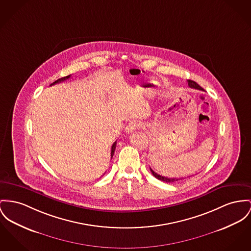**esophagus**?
I'll use <instances>...</instances> for the list:
<instances>
[{
    "mask_svg": "<svg viewBox=\"0 0 251 251\" xmlns=\"http://www.w3.org/2000/svg\"><path fill=\"white\" fill-rule=\"evenodd\" d=\"M141 126H142V123L140 121H132L127 125V126L126 128V132L131 133V132H133L134 130L140 128Z\"/></svg>",
    "mask_w": 251,
    "mask_h": 251,
    "instance_id": "obj_1",
    "label": "esophagus"
}]
</instances>
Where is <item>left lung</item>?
I'll use <instances>...</instances> for the list:
<instances>
[{"label": "left lung", "mask_w": 251, "mask_h": 251, "mask_svg": "<svg viewBox=\"0 0 251 251\" xmlns=\"http://www.w3.org/2000/svg\"><path fill=\"white\" fill-rule=\"evenodd\" d=\"M187 83H188V86L191 87V88H196V89H199V90H203L199 84H197L196 82L194 81H191V80H187ZM151 173L153 174V176L163 182H166V183H173V182H176V181H179V179H176V178H167L165 176H162V175H159L158 173H156L155 171H153L151 168Z\"/></svg>", "instance_id": "left-lung-1"}]
</instances>
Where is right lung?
I'll list each match as a JSON object with an SVG mask.
<instances>
[{"label": "right lung", "mask_w": 251, "mask_h": 251, "mask_svg": "<svg viewBox=\"0 0 251 251\" xmlns=\"http://www.w3.org/2000/svg\"><path fill=\"white\" fill-rule=\"evenodd\" d=\"M70 76L71 75H68V76H66V77H63V78H61V79H58L57 81H55L54 83H52L50 85H53V84H59V83H61V82H64V81H66L67 79H69L70 78ZM115 149H116V142L112 145V147H111V153H110V156H111V159H112V157H113V155H114V151H115Z\"/></svg>", "instance_id": "1"}]
</instances>
